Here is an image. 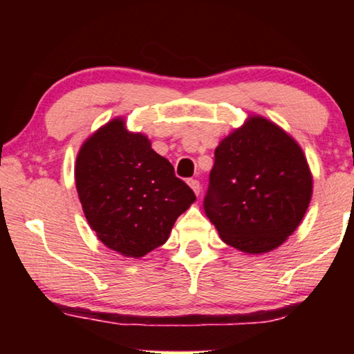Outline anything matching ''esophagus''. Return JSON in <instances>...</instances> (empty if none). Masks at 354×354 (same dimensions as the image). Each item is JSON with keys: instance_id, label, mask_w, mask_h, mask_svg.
<instances>
[{"instance_id": "esophagus-1", "label": "esophagus", "mask_w": 354, "mask_h": 354, "mask_svg": "<svg viewBox=\"0 0 354 354\" xmlns=\"http://www.w3.org/2000/svg\"><path fill=\"white\" fill-rule=\"evenodd\" d=\"M188 185H190L192 190L195 192V195H196V196L200 195V192H201V185H200V182L196 180V178H190V180H188Z\"/></svg>"}]
</instances>
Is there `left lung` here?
Returning <instances> with one entry per match:
<instances>
[{
  "mask_svg": "<svg viewBox=\"0 0 354 354\" xmlns=\"http://www.w3.org/2000/svg\"><path fill=\"white\" fill-rule=\"evenodd\" d=\"M311 196L313 174L297 140L253 114L216 148L205 211L224 243L263 254L297 230Z\"/></svg>",
  "mask_w": 354,
  "mask_h": 354,
  "instance_id": "left-lung-1",
  "label": "left lung"
}]
</instances>
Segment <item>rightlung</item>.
Segmentation results:
<instances>
[{"label":"right lung","mask_w":354,"mask_h":354,"mask_svg":"<svg viewBox=\"0 0 354 354\" xmlns=\"http://www.w3.org/2000/svg\"><path fill=\"white\" fill-rule=\"evenodd\" d=\"M75 187L88 225L101 243L125 258H142L171 235L196 196L122 115L90 135L75 159Z\"/></svg>","instance_id":"add662e5"}]
</instances>
